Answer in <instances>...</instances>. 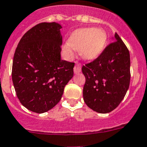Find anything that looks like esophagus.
<instances>
[{
  "instance_id": "esophagus-1",
  "label": "esophagus",
  "mask_w": 147,
  "mask_h": 147,
  "mask_svg": "<svg viewBox=\"0 0 147 147\" xmlns=\"http://www.w3.org/2000/svg\"><path fill=\"white\" fill-rule=\"evenodd\" d=\"M74 74H78L81 71V63L77 61L74 68Z\"/></svg>"
}]
</instances>
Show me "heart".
Here are the masks:
<instances>
[{
    "instance_id": "obj_1",
    "label": "heart",
    "mask_w": 147,
    "mask_h": 147,
    "mask_svg": "<svg viewBox=\"0 0 147 147\" xmlns=\"http://www.w3.org/2000/svg\"><path fill=\"white\" fill-rule=\"evenodd\" d=\"M107 40V36L104 30L95 27L80 28L70 35L69 43L63 45V53L67 58L72 59L76 51H79L84 59L94 60L103 52Z\"/></svg>"
}]
</instances>
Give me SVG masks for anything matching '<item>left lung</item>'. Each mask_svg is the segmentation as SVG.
Listing matches in <instances>:
<instances>
[{
    "instance_id": "1",
    "label": "left lung",
    "mask_w": 147,
    "mask_h": 147,
    "mask_svg": "<svg viewBox=\"0 0 147 147\" xmlns=\"http://www.w3.org/2000/svg\"><path fill=\"white\" fill-rule=\"evenodd\" d=\"M114 40L95 60L82 67L86 78L83 90L84 102L90 109L100 113L116 109L129 86V50L117 33Z\"/></svg>"
}]
</instances>
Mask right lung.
<instances>
[{
	"mask_svg": "<svg viewBox=\"0 0 147 147\" xmlns=\"http://www.w3.org/2000/svg\"><path fill=\"white\" fill-rule=\"evenodd\" d=\"M57 23H40L25 33L16 48L12 80L24 107L42 113L61 100L74 76V63L61 59L62 36Z\"/></svg>",
	"mask_w": 147,
	"mask_h": 147,
	"instance_id": "right-lung-1",
	"label": "right lung"
}]
</instances>
